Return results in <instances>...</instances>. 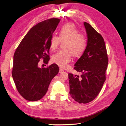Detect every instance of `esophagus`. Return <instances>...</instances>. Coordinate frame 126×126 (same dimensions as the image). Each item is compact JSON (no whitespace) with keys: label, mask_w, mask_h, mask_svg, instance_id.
I'll list each match as a JSON object with an SVG mask.
<instances>
[{"label":"esophagus","mask_w":126,"mask_h":126,"mask_svg":"<svg viewBox=\"0 0 126 126\" xmlns=\"http://www.w3.org/2000/svg\"><path fill=\"white\" fill-rule=\"evenodd\" d=\"M64 71V70H63L62 69H61V68H60V70H59V72H60V73H63V72Z\"/></svg>","instance_id":"esophagus-1"}]
</instances>
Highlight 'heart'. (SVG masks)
<instances>
[{"label": "heart", "mask_w": 126, "mask_h": 126, "mask_svg": "<svg viewBox=\"0 0 126 126\" xmlns=\"http://www.w3.org/2000/svg\"><path fill=\"white\" fill-rule=\"evenodd\" d=\"M61 41L63 43L64 50L59 51L52 56L53 63L64 68L71 60L72 54L77 57L81 55L87 47V39L84 35L73 24H66L59 31V36L52 35L50 41V47L55 50L58 47Z\"/></svg>", "instance_id": "1"}]
</instances>
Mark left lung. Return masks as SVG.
Returning <instances> with one entry per match:
<instances>
[{
	"mask_svg": "<svg viewBox=\"0 0 126 126\" xmlns=\"http://www.w3.org/2000/svg\"><path fill=\"white\" fill-rule=\"evenodd\" d=\"M87 45L74 69L81 76L69 74L70 94L79 103H87L96 97L106 81L108 58L102 36L89 23L84 22Z\"/></svg>",
	"mask_w": 126,
	"mask_h": 126,
	"instance_id": "left-lung-1",
	"label": "left lung"
}]
</instances>
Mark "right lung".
I'll return each mask as SVG.
<instances>
[{"instance_id": "1", "label": "right lung", "mask_w": 126, "mask_h": 126, "mask_svg": "<svg viewBox=\"0 0 126 126\" xmlns=\"http://www.w3.org/2000/svg\"><path fill=\"white\" fill-rule=\"evenodd\" d=\"M60 22L51 18L34 25L26 34L13 56L12 77L19 93L25 100L36 101L46 94L52 79L59 72L58 66L52 64L47 68H39L43 59L49 61L50 41Z\"/></svg>"}]
</instances>
